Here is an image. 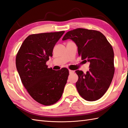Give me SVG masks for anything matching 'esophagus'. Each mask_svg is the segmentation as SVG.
I'll use <instances>...</instances> for the list:
<instances>
[{
  "instance_id": "1",
  "label": "esophagus",
  "mask_w": 128,
  "mask_h": 128,
  "mask_svg": "<svg viewBox=\"0 0 128 128\" xmlns=\"http://www.w3.org/2000/svg\"><path fill=\"white\" fill-rule=\"evenodd\" d=\"M73 73H74V71H73V70H69V74H73Z\"/></svg>"
}]
</instances>
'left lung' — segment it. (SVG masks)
Returning a JSON list of instances; mask_svg holds the SVG:
<instances>
[{
	"mask_svg": "<svg viewBox=\"0 0 128 128\" xmlns=\"http://www.w3.org/2000/svg\"><path fill=\"white\" fill-rule=\"evenodd\" d=\"M67 39H71L77 45L81 59L90 62L86 74L75 71L78 77L76 83L78 94L88 101L99 100L109 88L114 74L112 46L101 32L92 30H72L62 40Z\"/></svg>",
	"mask_w": 128,
	"mask_h": 128,
	"instance_id": "8db88e82",
	"label": "left lung"
}]
</instances>
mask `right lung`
Instances as JSON below:
<instances>
[{
	"label": "right lung",
	"mask_w": 128,
	"mask_h": 128,
	"mask_svg": "<svg viewBox=\"0 0 128 128\" xmlns=\"http://www.w3.org/2000/svg\"><path fill=\"white\" fill-rule=\"evenodd\" d=\"M64 32L30 34L16 54V69L23 85L32 98L44 106L53 104L60 100L69 74L66 68L54 70L46 65Z\"/></svg>",
	"instance_id": "1"
}]
</instances>
